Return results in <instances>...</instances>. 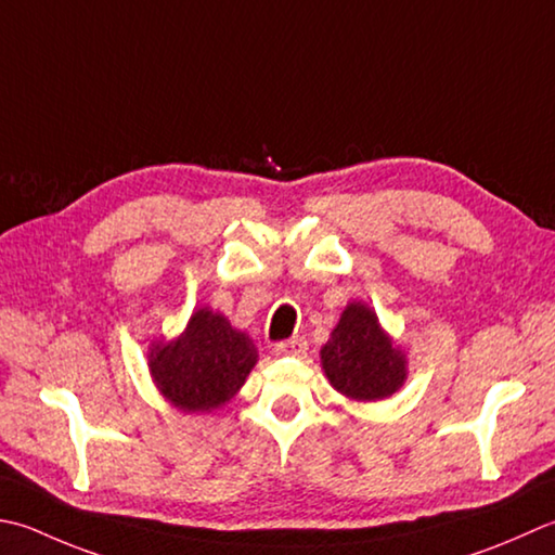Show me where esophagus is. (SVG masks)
<instances>
[{
  "label": "esophagus",
  "mask_w": 555,
  "mask_h": 555,
  "mask_svg": "<svg viewBox=\"0 0 555 555\" xmlns=\"http://www.w3.org/2000/svg\"><path fill=\"white\" fill-rule=\"evenodd\" d=\"M276 353H279V356L300 358V356L308 353V341H306V339H298V336H293V339H288V341L276 344Z\"/></svg>",
  "instance_id": "esophagus-1"
}]
</instances>
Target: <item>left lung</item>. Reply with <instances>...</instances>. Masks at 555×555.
<instances>
[{"label":"left lung","mask_w":555,"mask_h":555,"mask_svg":"<svg viewBox=\"0 0 555 555\" xmlns=\"http://www.w3.org/2000/svg\"><path fill=\"white\" fill-rule=\"evenodd\" d=\"M320 353L334 389L358 401L385 399L406 379L404 356L379 330L375 312L363 302H351L344 310Z\"/></svg>","instance_id":"8db88e82"}]
</instances>
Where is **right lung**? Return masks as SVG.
Listing matches in <instances>:
<instances>
[{
    "mask_svg": "<svg viewBox=\"0 0 555 555\" xmlns=\"http://www.w3.org/2000/svg\"><path fill=\"white\" fill-rule=\"evenodd\" d=\"M255 363L253 339L206 308L192 314L180 339L149 353L158 389L182 411L219 409L243 387Z\"/></svg>",
    "mask_w": 555,
    "mask_h": 555,
    "instance_id": "right-lung-1",
    "label": "right lung"
}]
</instances>
